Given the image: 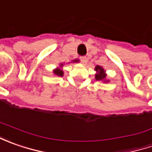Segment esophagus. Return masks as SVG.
Wrapping results in <instances>:
<instances>
[{
	"label": "esophagus",
	"instance_id": "obj_1",
	"mask_svg": "<svg viewBox=\"0 0 152 152\" xmlns=\"http://www.w3.org/2000/svg\"><path fill=\"white\" fill-rule=\"evenodd\" d=\"M80 60L82 61V63H84V64H85V63L87 62V61H88V59H87L86 56H81V57H80Z\"/></svg>",
	"mask_w": 152,
	"mask_h": 152
}]
</instances>
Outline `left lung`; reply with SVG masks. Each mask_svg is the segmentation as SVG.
I'll return each instance as SVG.
<instances>
[{
    "instance_id": "obj_1",
    "label": "left lung",
    "mask_w": 152,
    "mask_h": 152,
    "mask_svg": "<svg viewBox=\"0 0 152 152\" xmlns=\"http://www.w3.org/2000/svg\"><path fill=\"white\" fill-rule=\"evenodd\" d=\"M95 71L96 72L95 74V79L96 81H102L103 83H108L109 80L107 79V73L106 70L102 67L97 65L95 67Z\"/></svg>"
}]
</instances>
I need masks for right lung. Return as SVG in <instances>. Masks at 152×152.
I'll use <instances>...</instances> for the list:
<instances>
[{
	"label": "right lung",
	"instance_id": "obj_1",
	"mask_svg": "<svg viewBox=\"0 0 152 152\" xmlns=\"http://www.w3.org/2000/svg\"><path fill=\"white\" fill-rule=\"evenodd\" d=\"M79 59H75V60H73V61H71V62H79ZM63 66H64V63H60L58 67H56V68H54V69L52 70L53 74H54L55 76L62 77V76H63V74H64L63 69H62Z\"/></svg>",
	"mask_w": 152,
	"mask_h": 152
}]
</instances>
